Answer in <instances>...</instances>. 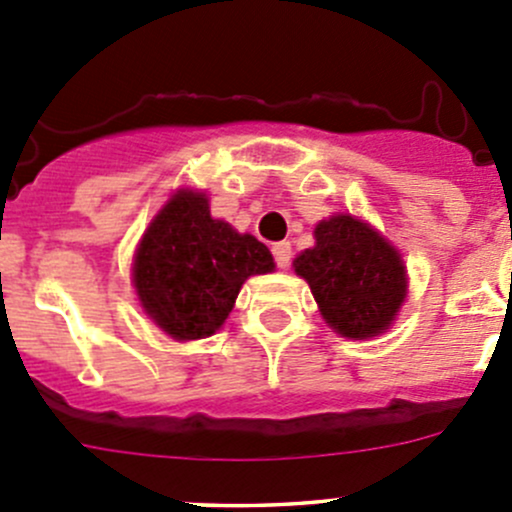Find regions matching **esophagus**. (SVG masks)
<instances>
[{
  "label": "esophagus",
  "instance_id": "esophagus-1",
  "mask_svg": "<svg viewBox=\"0 0 512 512\" xmlns=\"http://www.w3.org/2000/svg\"><path fill=\"white\" fill-rule=\"evenodd\" d=\"M272 255H275L277 267L285 270V267H289V260H292V245L289 242H275L272 245Z\"/></svg>",
  "mask_w": 512,
  "mask_h": 512
}]
</instances>
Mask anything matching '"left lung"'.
Segmentation results:
<instances>
[{"label":"left lung","instance_id":"obj_1","mask_svg":"<svg viewBox=\"0 0 512 512\" xmlns=\"http://www.w3.org/2000/svg\"><path fill=\"white\" fill-rule=\"evenodd\" d=\"M317 245L292 267L307 280L324 322L347 339H369L394 324L406 299V267L381 232L354 215H332L314 227Z\"/></svg>","mask_w":512,"mask_h":512}]
</instances>
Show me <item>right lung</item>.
I'll return each mask as SVG.
<instances>
[{"label":"right lung","instance_id":"add662e5","mask_svg":"<svg viewBox=\"0 0 512 512\" xmlns=\"http://www.w3.org/2000/svg\"><path fill=\"white\" fill-rule=\"evenodd\" d=\"M275 270L257 237L210 215L205 193L178 190L143 232L133 287L143 312L178 342L218 332L247 277Z\"/></svg>","mask_w":512,"mask_h":512}]
</instances>
